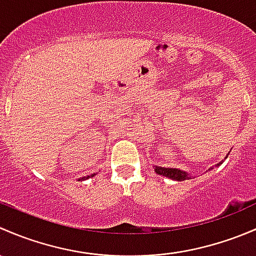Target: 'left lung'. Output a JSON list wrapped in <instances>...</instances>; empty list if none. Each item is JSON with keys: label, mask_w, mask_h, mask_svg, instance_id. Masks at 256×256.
Instances as JSON below:
<instances>
[{"label": "left lung", "mask_w": 256, "mask_h": 256, "mask_svg": "<svg viewBox=\"0 0 256 256\" xmlns=\"http://www.w3.org/2000/svg\"><path fill=\"white\" fill-rule=\"evenodd\" d=\"M228 156V155H226ZM223 162V160H222ZM222 162H218L216 166H220ZM155 172L159 174V175L165 176V178H171V180H176V181H185V180H190L191 176H188V174L185 172V171L180 170V168H162V166H155L154 168ZM210 170V168H208Z\"/></svg>", "instance_id": "left-lung-1"}]
</instances>
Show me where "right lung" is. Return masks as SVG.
<instances>
[{
    "mask_svg": "<svg viewBox=\"0 0 256 256\" xmlns=\"http://www.w3.org/2000/svg\"><path fill=\"white\" fill-rule=\"evenodd\" d=\"M94 175H91V178H94ZM86 178H90V176H84L82 180H86Z\"/></svg>",
    "mask_w": 256,
    "mask_h": 256,
    "instance_id": "right-lung-1",
    "label": "right lung"
}]
</instances>
